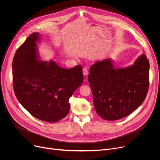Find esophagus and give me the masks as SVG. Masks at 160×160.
I'll return each mask as SVG.
<instances>
[{
  "label": "esophagus",
  "instance_id": "1",
  "mask_svg": "<svg viewBox=\"0 0 160 160\" xmlns=\"http://www.w3.org/2000/svg\"><path fill=\"white\" fill-rule=\"evenodd\" d=\"M83 74L84 76H88V69L87 67H83Z\"/></svg>",
  "mask_w": 160,
  "mask_h": 160
}]
</instances>
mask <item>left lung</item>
Masks as SVG:
<instances>
[{
    "instance_id": "left-lung-1",
    "label": "left lung",
    "mask_w": 160,
    "mask_h": 160,
    "mask_svg": "<svg viewBox=\"0 0 160 160\" xmlns=\"http://www.w3.org/2000/svg\"><path fill=\"white\" fill-rule=\"evenodd\" d=\"M149 67L145 54L126 68H114L110 59L92 65L88 81L97 113L105 120L115 121L136 110L148 93Z\"/></svg>"
}]
</instances>
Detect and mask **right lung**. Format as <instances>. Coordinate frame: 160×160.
<instances>
[{"label": "right lung", "instance_id": "obj_1", "mask_svg": "<svg viewBox=\"0 0 160 160\" xmlns=\"http://www.w3.org/2000/svg\"><path fill=\"white\" fill-rule=\"evenodd\" d=\"M34 32L15 52L13 86L20 104L36 118L55 122L69 113V98L83 82L82 67L63 69L54 61H39Z\"/></svg>", "mask_w": 160, "mask_h": 160}]
</instances>
